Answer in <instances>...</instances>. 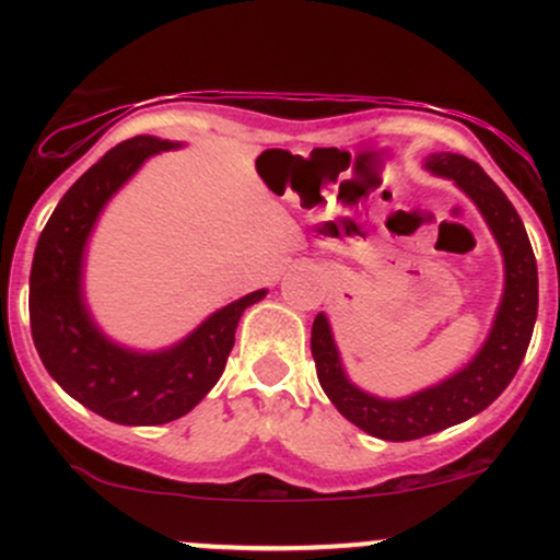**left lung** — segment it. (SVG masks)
I'll return each mask as SVG.
<instances>
[{"label": "left lung", "mask_w": 560, "mask_h": 560, "mask_svg": "<svg viewBox=\"0 0 560 560\" xmlns=\"http://www.w3.org/2000/svg\"><path fill=\"white\" fill-rule=\"evenodd\" d=\"M429 171L464 189L500 244L505 262V289L490 337L471 363L445 382L400 400H382L350 382L334 345L329 318L318 313L313 320L311 350L326 397L347 421L371 436L387 442H408L442 432L481 413L500 397L522 365L537 320V260L529 236L511 199L474 160L453 152L427 158Z\"/></svg>", "instance_id": "1"}]
</instances>
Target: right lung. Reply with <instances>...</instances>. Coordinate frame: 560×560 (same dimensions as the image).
Returning a JSON list of instances; mask_svg holds the SVG:
<instances>
[{"label": "right lung", "instance_id": "add662e5", "mask_svg": "<svg viewBox=\"0 0 560 560\" xmlns=\"http://www.w3.org/2000/svg\"><path fill=\"white\" fill-rule=\"evenodd\" d=\"M173 147L176 141L133 137L94 163L55 208L31 266V334L44 369L73 400L126 427H158L189 413L226 369L242 313L266 298V289L249 292L160 352L128 350L96 329L81 292L89 234L141 163Z\"/></svg>", "mask_w": 560, "mask_h": 560}]
</instances>
